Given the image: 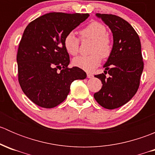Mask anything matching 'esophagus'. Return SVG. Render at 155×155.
Masks as SVG:
<instances>
[{
  "label": "esophagus",
  "mask_w": 155,
  "mask_h": 155,
  "mask_svg": "<svg viewBox=\"0 0 155 155\" xmlns=\"http://www.w3.org/2000/svg\"><path fill=\"white\" fill-rule=\"evenodd\" d=\"M87 77L89 78V79H92L94 77V76L91 73H87Z\"/></svg>",
  "instance_id": "1"
}]
</instances>
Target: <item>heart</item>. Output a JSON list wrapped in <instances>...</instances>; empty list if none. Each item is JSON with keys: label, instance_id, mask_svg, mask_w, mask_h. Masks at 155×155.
Instances as JSON below:
<instances>
[{"label": "heart", "instance_id": "b5f03b06", "mask_svg": "<svg viewBox=\"0 0 155 155\" xmlns=\"http://www.w3.org/2000/svg\"><path fill=\"white\" fill-rule=\"evenodd\" d=\"M107 28L101 23L92 21L79 31L82 40H91L90 53L87 56H78L73 64L87 72L93 71L101 63V57L107 58L112 51V42L107 34ZM64 46L71 55H76L79 50V40L73 32H70L64 39Z\"/></svg>", "mask_w": 155, "mask_h": 155}]
</instances>
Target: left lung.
<instances>
[{
	"mask_svg": "<svg viewBox=\"0 0 155 155\" xmlns=\"http://www.w3.org/2000/svg\"><path fill=\"white\" fill-rule=\"evenodd\" d=\"M109 26L113 35L111 54L104 64V73L95 75L103 86L94 94L101 107L108 109L127 104L140 86L144 63L140 37L134 28L122 18L112 14L97 13ZM108 72L109 78L105 76Z\"/></svg>",
	"mask_w": 155,
	"mask_h": 155,
	"instance_id": "1",
	"label": "left lung"
}]
</instances>
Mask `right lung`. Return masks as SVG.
<instances>
[{
  "mask_svg": "<svg viewBox=\"0 0 155 155\" xmlns=\"http://www.w3.org/2000/svg\"><path fill=\"white\" fill-rule=\"evenodd\" d=\"M88 16V13L49 12L25 29L17 52L18 79L25 94L36 105L57 107L67 98L73 81L86 78L82 69L68 68L70 56L64 39Z\"/></svg>",
  "mask_w": 155,
  "mask_h": 155,
  "instance_id": "right-lung-1",
  "label": "right lung"
}]
</instances>
